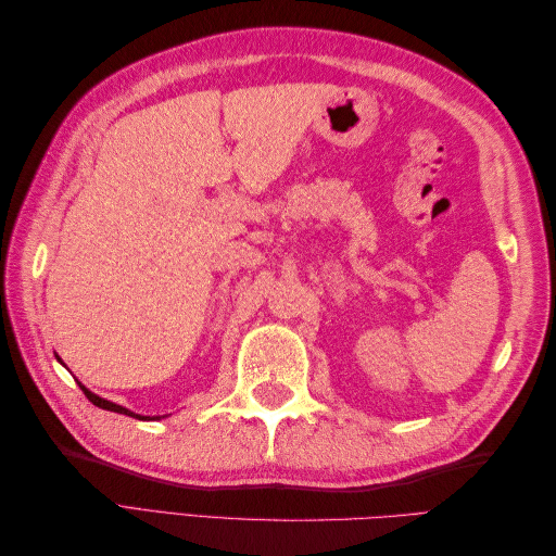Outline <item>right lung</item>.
I'll list each match as a JSON object with an SVG mask.
<instances>
[{
	"label": "right lung",
	"mask_w": 556,
	"mask_h": 556,
	"mask_svg": "<svg viewBox=\"0 0 556 556\" xmlns=\"http://www.w3.org/2000/svg\"><path fill=\"white\" fill-rule=\"evenodd\" d=\"M55 357H58V355H55ZM58 362H60V357H58ZM60 364H62V362H60ZM78 387L83 390V394H86V396L94 403L97 408H104V410H111V413H121V415H129V417H139V419H162V417H164V415H153V417H150V415H137V413H131L129 408L121 406V403H113V401H109V399H102L99 394L90 392L88 387L83 384V382H78Z\"/></svg>",
	"instance_id": "obj_1"
}]
</instances>
